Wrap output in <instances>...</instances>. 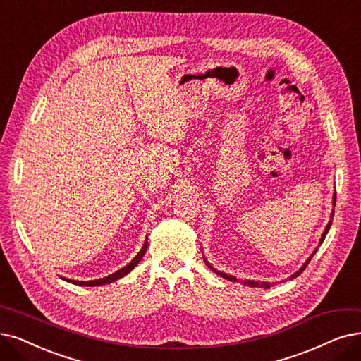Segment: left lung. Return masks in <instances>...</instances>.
<instances>
[{
    "label": "left lung",
    "instance_id": "obj_1",
    "mask_svg": "<svg viewBox=\"0 0 361 361\" xmlns=\"http://www.w3.org/2000/svg\"><path fill=\"white\" fill-rule=\"evenodd\" d=\"M334 207H335V203H336V192H334ZM334 213H335V210H331V213H330V221H329V224L326 225V228H324V233L322 234V238H320V241H319V246H322V243L324 241V238H326V235H327V233H329V229H330V225H331V219H334ZM317 250H319V247L317 249H314V252L311 253V256L307 259V261L304 262V265H302L296 272H293L292 276L289 277V280H293V279H296L298 276H300L302 272H304V269L307 268V265L310 264V261H311V257L317 253ZM204 262H206V265L213 271V272H216L218 274V276H221L222 279H225V280H229V281H234V283H238V279L237 277H234V276H229V274H226V272H224V271H218L214 267H212V264L207 261V259L204 257ZM244 286H249V287H262V289H269L271 286H274V283H268V281H255V280H243L241 281Z\"/></svg>",
    "mask_w": 361,
    "mask_h": 361
}]
</instances>
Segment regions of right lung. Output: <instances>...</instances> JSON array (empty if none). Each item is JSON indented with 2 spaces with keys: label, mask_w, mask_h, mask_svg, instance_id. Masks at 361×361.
<instances>
[{
  "label": "right lung",
  "mask_w": 361,
  "mask_h": 361,
  "mask_svg": "<svg viewBox=\"0 0 361 361\" xmlns=\"http://www.w3.org/2000/svg\"><path fill=\"white\" fill-rule=\"evenodd\" d=\"M147 249H148V238H147V241L143 243V246H142V249H140V252L132 259L130 262H128L126 267H123L121 269H118V271H115V272H112V274H109V276H106V277H104V279H97V280H89V281H78V280H71V279H66V277H61L62 280H65V281H68V283H72V284H77V286H87V287H93V286H104V284H109V283H112V281H117V280H120V279H123L124 276H127L128 272L130 271H133L135 269V267L140 262V259L143 257V255H145V252H147Z\"/></svg>",
  "instance_id": "obj_1"
}]
</instances>
